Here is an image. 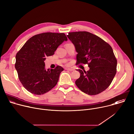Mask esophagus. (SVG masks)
I'll use <instances>...</instances> for the list:
<instances>
[{
    "label": "esophagus",
    "instance_id": "34e87169",
    "mask_svg": "<svg viewBox=\"0 0 134 134\" xmlns=\"http://www.w3.org/2000/svg\"><path fill=\"white\" fill-rule=\"evenodd\" d=\"M65 70H68V71H73V69H71V68H66Z\"/></svg>",
    "mask_w": 134,
    "mask_h": 134
}]
</instances>
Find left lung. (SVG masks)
Returning a JSON list of instances; mask_svg holds the SVG:
<instances>
[{"label": "left lung", "mask_w": 134, "mask_h": 134, "mask_svg": "<svg viewBox=\"0 0 134 134\" xmlns=\"http://www.w3.org/2000/svg\"><path fill=\"white\" fill-rule=\"evenodd\" d=\"M75 45L76 65L87 64V71L78 69L80 77L76 85L85 94L97 95L110 85L116 72L117 61L111 46L99 37L86 31L67 35Z\"/></svg>", "instance_id": "left-lung-1"}]
</instances>
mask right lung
Returning <instances> with one entry per match:
<instances>
[{
	"mask_svg": "<svg viewBox=\"0 0 134 134\" xmlns=\"http://www.w3.org/2000/svg\"><path fill=\"white\" fill-rule=\"evenodd\" d=\"M68 39L63 33L46 32L30 38L16 54L15 64L20 82L29 92L41 95L57 84L63 68H45L44 61L52 56L57 47Z\"/></svg>",
	"mask_w": 134,
	"mask_h": 134,
	"instance_id": "1",
	"label": "right lung"
}]
</instances>
